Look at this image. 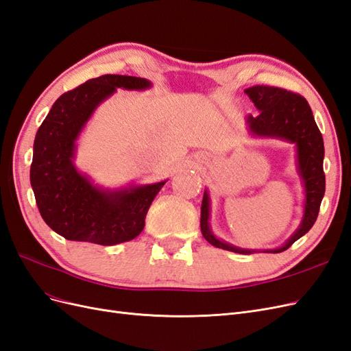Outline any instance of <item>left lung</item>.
<instances>
[{"instance_id":"left-lung-1","label":"left lung","mask_w":351,"mask_h":351,"mask_svg":"<svg viewBox=\"0 0 351 351\" xmlns=\"http://www.w3.org/2000/svg\"><path fill=\"white\" fill-rule=\"evenodd\" d=\"M244 92L249 95L254 107L261 111L256 117L249 115L247 123L250 132L258 136L281 137V139L297 145L299 171L306 189L304 217L300 228L294 232V236L282 247L271 250L274 253H280L304 236L313 227L317 214H319L321 202L325 193L324 139L313 119L311 105L300 93L269 86V84H254V86L244 89ZM208 218L209 199L205 192L200 208V230L205 240L212 246L224 250L243 254L252 253V250L232 247L230 244L215 239L209 230Z\"/></svg>"}]
</instances>
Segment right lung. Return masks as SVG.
Here are the masks:
<instances>
[{"mask_svg":"<svg viewBox=\"0 0 351 351\" xmlns=\"http://www.w3.org/2000/svg\"><path fill=\"white\" fill-rule=\"evenodd\" d=\"M149 86L142 77L104 74L62 93L52 105L35 137L30 184L40 217L57 234L114 246L142 232L147 210L165 182L105 193L76 171L71 158L82 127L115 88Z\"/></svg>","mask_w":351,"mask_h":351,"instance_id":"right-lung-1","label":"right lung"}]
</instances>
